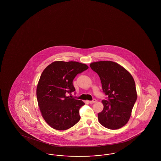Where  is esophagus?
Listing matches in <instances>:
<instances>
[{
  "label": "esophagus",
  "instance_id": "1",
  "mask_svg": "<svg viewBox=\"0 0 161 161\" xmlns=\"http://www.w3.org/2000/svg\"><path fill=\"white\" fill-rule=\"evenodd\" d=\"M95 102H96V99H93V100H92V101H88V103L90 104H93V103H94Z\"/></svg>",
  "mask_w": 161,
  "mask_h": 161
}]
</instances>
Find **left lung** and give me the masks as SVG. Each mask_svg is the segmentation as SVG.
I'll return each instance as SVG.
<instances>
[{"mask_svg": "<svg viewBox=\"0 0 161 161\" xmlns=\"http://www.w3.org/2000/svg\"><path fill=\"white\" fill-rule=\"evenodd\" d=\"M90 66L98 75L108 98L102 100L104 108L98 114V121L107 129H120L129 121L136 101L134 79L125 68L113 61L94 62Z\"/></svg>", "mask_w": 161, "mask_h": 161, "instance_id": "obj_1", "label": "left lung"}]
</instances>
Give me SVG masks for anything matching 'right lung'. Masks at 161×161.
<instances>
[{
    "mask_svg": "<svg viewBox=\"0 0 161 161\" xmlns=\"http://www.w3.org/2000/svg\"><path fill=\"white\" fill-rule=\"evenodd\" d=\"M86 64L76 61H55L45 68L36 87V97L42 116L49 125L58 130L74 126L80 119V108L85 104L69 98L75 91L73 81L87 69Z\"/></svg>",
    "mask_w": 161,
    "mask_h": 161,
    "instance_id": "obj_1",
    "label": "right lung"
}]
</instances>
